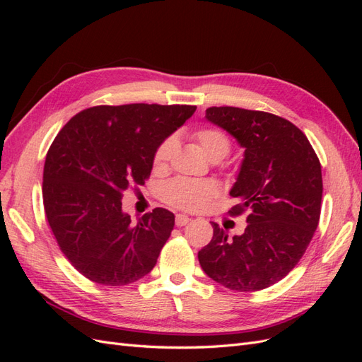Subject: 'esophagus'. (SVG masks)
<instances>
[{
	"instance_id": "obj_1",
	"label": "esophagus",
	"mask_w": 362,
	"mask_h": 362,
	"mask_svg": "<svg viewBox=\"0 0 362 362\" xmlns=\"http://www.w3.org/2000/svg\"><path fill=\"white\" fill-rule=\"evenodd\" d=\"M189 222H190V217L185 214H177V217H175V223H177V226H185Z\"/></svg>"
}]
</instances>
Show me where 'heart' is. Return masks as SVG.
<instances>
[{
    "instance_id": "obj_1",
    "label": "heart",
    "mask_w": 362,
    "mask_h": 362,
    "mask_svg": "<svg viewBox=\"0 0 362 362\" xmlns=\"http://www.w3.org/2000/svg\"><path fill=\"white\" fill-rule=\"evenodd\" d=\"M193 139L199 145L206 158L218 161L225 158L231 151V139L225 131L218 128H199L193 133ZM175 151V139H164L154 154V168L164 169ZM218 193L217 185L211 181H193L178 178L170 181L164 187L163 198L169 205L184 211H201L214 199Z\"/></svg>"
}]
</instances>
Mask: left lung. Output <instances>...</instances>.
<instances>
[{
    "instance_id": "left-lung-1",
    "label": "left lung",
    "mask_w": 362,
    "mask_h": 362,
    "mask_svg": "<svg viewBox=\"0 0 362 362\" xmlns=\"http://www.w3.org/2000/svg\"><path fill=\"white\" fill-rule=\"evenodd\" d=\"M205 117L234 136L245 158L229 194L247 211L242 235L213 222V238L198 254L213 281L235 291L276 284L303 257L320 218L322 166L310 140L290 120L238 107H210Z\"/></svg>"
}]
</instances>
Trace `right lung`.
<instances>
[{
    "label": "right lung",
    "instance_id": "right-lung-1",
    "mask_svg": "<svg viewBox=\"0 0 362 362\" xmlns=\"http://www.w3.org/2000/svg\"><path fill=\"white\" fill-rule=\"evenodd\" d=\"M194 105H96L75 115L48 149L43 206L63 255L101 286H127L154 269L175 216L156 208L137 223L124 192L149 178L156 149Z\"/></svg>",
    "mask_w": 362,
    "mask_h": 362
}]
</instances>
